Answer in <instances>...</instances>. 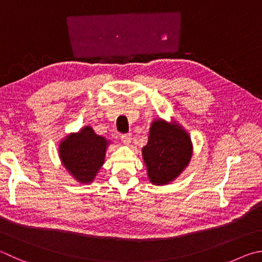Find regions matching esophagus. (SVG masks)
Instances as JSON below:
<instances>
[{"instance_id":"obj_1","label":"esophagus","mask_w":262,"mask_h":262,"mask_svg":"<svg viewBox=\"0 0 262 262\" xmlns=\"http://www.w3.org/2000/svg\"><path fill=\"white\" fill-rule=\"evenodd\" d=\"M121 140L125 144L129 145L132 143V134H123L121 135Z\"/></svg>"}]
</instances>
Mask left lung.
<instances>
[{
  "label": "left lung",
  "mask_w": 262,
  "mask_h": 262,
  "mask_svg": "<svg viewBox=\"0 0 262 262\" xmlns=\"http://www.w3.org/2000/svg\"><path fill=\"white\" fill-rule=\"evenodd\" d=\"M147 178L155 185H165L179 178L192 157L189 133L175 120L157 119L151 123L147 144L142 147Z\"/></svg>",
  "instance_id": "1"
}]
</instances>
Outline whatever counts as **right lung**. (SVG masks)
<instances>
[{
    "label": "right lung",
    "mask_w": 262,
    "mask_h": 262,
    "mask_svg": "<svg viewBox=\"0 0 262 262\" xmlns=\"http://www.w3.org/2000/svg\"><path fill=\"white\" fill-rule=\"evenodd\" d=\"M108 144L110 141L105 137L84 126L60 141L59 159L74 180L82 184L92 183L104 164Z\"/></svg>",
    "instance_id": "1"
}]
</instances>
